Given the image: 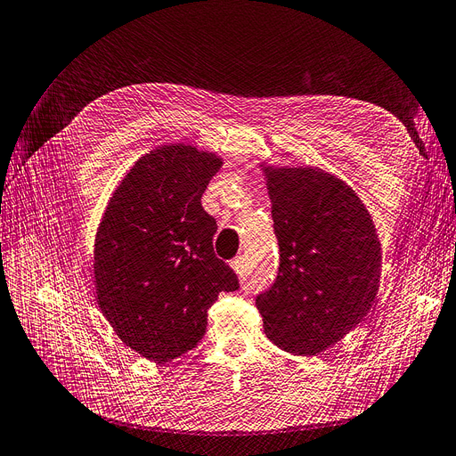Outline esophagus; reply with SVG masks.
I'll list each match as a JSON object with an SVG mask.
<instances>
[{
    "mask_svg": "<svg viewBox=\"0 0 456 456\" xmlns=\"http://www.w3.org/2000/svg\"><path fill=\"white\" fill-rule=\"evenodd\" d=\"M231 267H232V271L237 273V275H242V273H244V257H242V256H239V257L232 259V262H231Z\"/></svg>",
    "mask_w": 456,
    "mask_h": 456,
    "instance_id": "obj_1",
    "label": "esophagus"
}]
</instances>
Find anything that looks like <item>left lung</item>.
Instances as JSON below:
<instances>
[{
	"mask_svg": "<svg viewBox=\"0 0 456 456\" xmlns=\"http://www.w3.org/2000/svg\"><path fill=\"white\" fill-rule=\"evenodd\" d=\"M279 240V275L256 297L269 340L317 355L376 304L382 246L374 221L342 179L319 167L262 166Z\"/></svg>",
	"mask_w": 456,
	"mask_h": 456,
	"instance_id": "obj_1",
	"label": "left lung"
}]
</instances>
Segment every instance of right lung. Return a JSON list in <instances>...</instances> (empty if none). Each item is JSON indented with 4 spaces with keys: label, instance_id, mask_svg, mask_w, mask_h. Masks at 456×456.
<instances>
[{
    "label": "right lung",
    "instance_id": "add662e5",
    "mask_svg": "<svg viewBox=\"0 0 456 456\" xmlns=\"http://www.w3.org/2000/svg\"><path fill=\"white\" fill-rule=\"evenodd\" d=\"M224 160L164 145L132 166L102 216L94 250L97 304L120 340L154 362L197 347L208 309L239 279L214 254L202 194Z\"/></svg>",
    "mask_w": 456,
    "mask_h": 456
}]
</instances>
